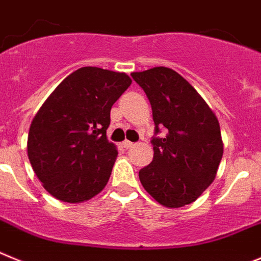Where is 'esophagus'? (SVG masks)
<instances>
[{
	"mask_svg": "<svg viewBox=\"0 0 261 261\" xmlns=\"http://www.w3.org/2000/svg\"><path fill=\"white\" fill-rule=\"evenodd\" d=\"M122 145H123V148H126V149H127V148L134 147V143L128 142V140H125V142H122Z\"/></svg>",
	"mask_w": 261,
	"mask_h": 261,
	"instance_id": "obj_1",
	"label": "esophagus"
}]
</instances>
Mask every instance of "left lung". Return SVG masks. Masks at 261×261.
Masks as SVG:
<instances>
[{
    "label": "left lung",
    "instance_id": "8db88e82",
    "mask_svg": "<svg viewBox=\"0 0 261 261\" xmlns=\"http://www.w3.org/2000/svg\"><path fill=\"white\" fill-rule=\"evenodd\" d=\"M151 102L153 160L139 171L145 191L168 208L195 201L213 182L224 153L220 125L194 87L174 70L131 74ZM161 129L165 137H157Z\"/></svg>",
    "mask_w": 261,
    "mask_h": 261
}]
</instances>
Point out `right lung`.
<instances>
[{"label": "right lung", "instance_id": "add662e5", "mask_svg": "<svg viewBox=\"0 0 261 261\" xmlns=\"http://www.w3.org/2000/svg\"><path fill=\"white\" fill-rule=\"evenodd\" d=\"M130 84L125 72L82 67L58 84L32 119L28 159L56 199L82 203L107 186L118 154L107 139L110 109Z\"/></svg>", "mask_w": 261, "mask_h": 261}]
</instances>
